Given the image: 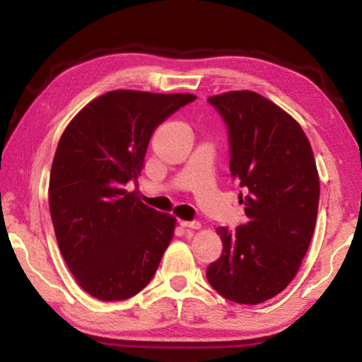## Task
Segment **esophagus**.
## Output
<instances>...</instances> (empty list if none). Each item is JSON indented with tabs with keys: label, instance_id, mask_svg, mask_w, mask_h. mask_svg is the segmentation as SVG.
Listing matches in <instances>:
<instances>
[{
	"label": "esophagus",
	"instance_id": "esophagus-1",
	"mask_svg": "<svg viewBox=\"0 0 362 362\" xmlns=\"http://www.w3.org/2000/svg\"><path fill=\"white\" fill-rule=\"evenodd\" d=\"M180 226L182 228H192V230H198L201 223L198 220H192V222H187V220H180Z\"/></svg>",
	"mask_w": 362,
	"mask_h": 362
}]
</instances>
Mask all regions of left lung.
<instances>
[{
	"label": "left lung",
	"mask_w": 362,
	"mask_h": 362,
	"mask_svg": "<svg viewBox=\"0 0 362 362\" xmlns=\"http://www.w3.org/2000/svg\"><path fill=\"white\" fill-rule=\"evenodd\" d=\"M207 102L228 129L230 173L243 188L247 222L217 233L222 255L206 276L236 303L267 302L296 276L313 236L320 175L298 122L252 90H233Z\"/></svg>",
	"instance_id": "1"
}]
</instances>
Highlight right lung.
I'll use <instances>...</instances> for the list:
<instances>
[{"label":"right lung","mask_w":362,"mask_h":362,"mask_svg":"<svg viewBox=\"0 0 362 362\" xmlns=\"http://www.w3.org/2000/svg\"><path fill=\"white\" fill-rule=\"evenodd\" d=\"M193 100L112 90L88 103L60 137L49 211L65 263L93 297L126 300L155 276L175 218L145 206L126 183H137L156 127Z\"/></svg>","instance_id":"right-lung-1"}]
</instances>
